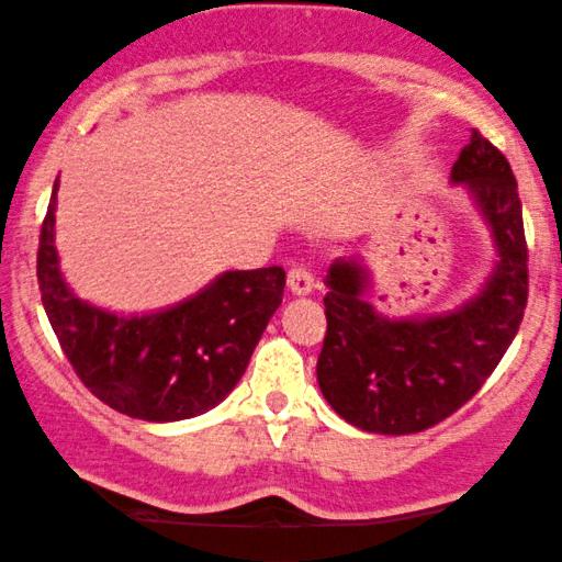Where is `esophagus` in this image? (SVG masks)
<instances>
[{"label": "esophagus", "mask_w": 562, "mask_h": 562, "mask_svg": "<svg viewBox=\"0 0 562 562\" xmlns=\"http://www.w3.org/2000/svg\"><path fill=\"white\" fill-rule=\"evenodd\" d=\"M286 281H289V289H292L294 294H311L315 286V279H313V273L307 265H294V268L289 270Z\"/></svg>", "instance_id": "esophagus-1"}]
</instances>
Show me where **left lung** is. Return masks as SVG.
Listing matches in <instances>:
<instances>
[{
    "mask_svg": "<svg viewBox=\"0 0 562 562\" xmlns=\"http://www.w3.org/2000/svg\"><path fill=\"white\" fill-rule=\"evenodd\" d=\"M494 236L485 286L457 311L430 318H384L363 300L369 273L358 257L326 276V337L318 384L352 427L380 435L422 432L468 403L520 329L528 302V247L509 161L477 130L451 167Z\"/></svg>",
    "mask_w": 562,
    "mask_h": 562,
    "instance_id": "obj_1",
    "label": "left lung"
}]
</instances>
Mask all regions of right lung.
<instances>
[{"label":"right lung","mask_w":562,"mask_h":562,"mask_svg":"<svg viewBox=\"0 0 562 562\" xmlns=\"http://www.w3.org/2000/svg\"><path fill=\"white\" fill-rule=\"evenodd\" d=\"M53 188L40 233L36 279L63 352L94 398L145 422H180L217 406L241 380L281 305L279 265L228 270L193 297L145 315H116L79 300L55 249Z\"/></svg>","instance_id":"add662e5"}]
</instances>
